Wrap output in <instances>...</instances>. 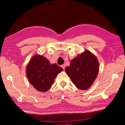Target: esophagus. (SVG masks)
I'll return each mask as SVG.
<instances>
[{
	"mask_svg": "<svg viewBox=\"0 0 125 125\" xmlns=\"http://www.w3.org/2000/svg\"><path fill=\"white\" fill-rule=\"evenodd\" d=\"M61 67L62 68L63 70H65V64H63V65H62L61 66Z\"/></svg>",
	"mask_w": 125,
	"mask_h": 125,
	"instance_id": "obj_1",
	"label": "esophagus"
}]
</instances>
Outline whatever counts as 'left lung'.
I'll use <instances>...</instances> for the list:
<instances>
[{"instance_id":"left-lung-1","label":"left lung","mask_w":125,"mask_h":125,"mask_svg":"<svg viewBox=\"0 0 125 125\" xmlns=\"http://www.w3.org/2000/svg\"><path fill=\"white\" fill-rule=\"evenodd\" d=\"M65 70L77 88L87 90L97 76L99 63L95 56L85 50L72 60L69 67H66Z\"/></svg>"}]
</instances>
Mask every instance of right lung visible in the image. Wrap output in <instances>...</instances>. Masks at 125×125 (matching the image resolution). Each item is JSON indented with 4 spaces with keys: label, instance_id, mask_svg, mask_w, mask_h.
Here are the masks:
<instances>
[{
    "label": "right lung",
    "instance_id": "obj_1",
    "mask_svg": "<svg viewBox=\"0 0 125 125\" xmlns=\"http://www.w3.org/2000/svg\"><path fill=\"white\" fill-rule=\"evenodd\" d=\"M62 70L57 64L50 63L44 56L35 55L28 64L26 74L34 88L43 92L51 89L55 78Z\"/></svg>",
    "mask_w": 125,
    "mask_h": 125
}]
</instances>
